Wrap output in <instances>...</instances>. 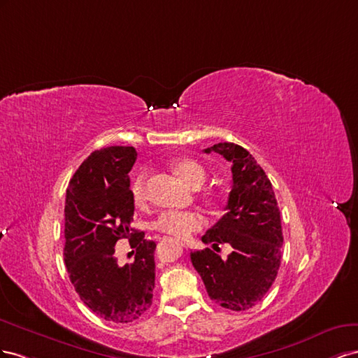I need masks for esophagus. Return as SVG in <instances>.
I'll list each match as a JSON object with an SVG mask.
<instances>
[{
	"label": "esophagus",
	"mask_w": 358,
	"mask_h": 358,
	"mask_svg": "<svg viewBox=\"0 0 358 358\" xmlns=\"http://www.w3.org/2000/svg\"><path fill=\"white\" fill-rule=\"evenodd\" d=\"M180 246L186 249V248H187V244H186V243H182V241H180Z\"/></svg>",
	"instance_id": "1"
}]
</instances>
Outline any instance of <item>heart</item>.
<instances>
[{
    "label": "heart",
    "instance_id": "b5f03b06",
    "mask_svg": "<svg viewBox=\"0 0 358 358\" xmlns=\"http://www.w3.org/2000/svg\"><path fill=\"white\" fill-rule=\"evenodd\" d=\"M173 172L178 178L192 189H198L206 181V169L198 160L181 159L173 165ZM131 199L136 207H144L147 203V173L141 172L130 186ZM203 219L195 211H166L152 223V228L168 236L185 240L192 232L202 228Z\"/></svg>",
    "mask_w": 358,
    "mask_h": 358
}]
</instances>
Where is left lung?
<instances>
[{"instance_id": "left-lung-1", "label": "left lung", "mask_w": 358, "mask_h": 358, "mask_svg": "<svg viewBox=\"0 0 358 358\" xmlns=\"http://www.w3.org/2000/svg\"><path fill=\"white\" fill-rule=\"evenodd\" d=\"M211 151L231 162L232 189L227 214L202 241L213 249L229 244L232 252L222 259L207 248L192 252L190 259L214 303L229 310H248L268 292L280 267V211L268 177L246 148L219 142L203 150Z\"/></svg>"}]
</instances>
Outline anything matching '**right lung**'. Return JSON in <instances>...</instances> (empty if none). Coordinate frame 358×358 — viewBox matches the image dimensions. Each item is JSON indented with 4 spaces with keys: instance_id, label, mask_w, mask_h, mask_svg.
Returning <instances> with one entry per match:
<instances>
[{
    "instance_id": "obj_1",
    "label": "right lung",
    "mask_w": 358,
    "mask_h": 358,
    "mask_svg": "<svg viewBox=\"0 0 358 358\" xmlns=\"http://www.w3.org/2000/svg\"><path fill=\"white\" fill-rule=\"evenodd\" d=\"M136 156L134 147L93 151L66 192L64 262L70 282L87 308L120 324L150 309L156 278V243L130 228L135 203L129 172ZM129 236L136 237V261L120 268L115 244Z\"/></svg>"
}]
</instances>
